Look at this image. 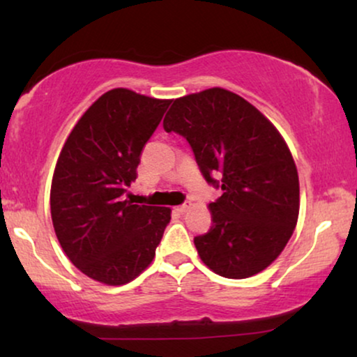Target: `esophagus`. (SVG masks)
Returning <instances> with one entry per match:
<instances>
[{
    "instance_id": "1",
    "label": "esophagus",
    "mask_w": 357,
    "mask_h": 357,
    "mask_svg": "<svg viewBox=\"0 0 357 357\" xmlns=\"http://www.w3.org/2000/svg\"><path fill=\"white\" fill-rule=\"evenodd\" d=\"M188 208H190V203H185V204H180V206H177L175 209H177L178 213H185L188 211Z\"/></svg>"
}]
</instances>
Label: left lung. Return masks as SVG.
<instances>
[{"label":"left lung","mask_w":357,"mask_h":357,"mask_svg":"<svg viewBox=\"0 0 357 357\" xmlns=\"http://www.w3.org/2000/svg\"><path fill=\"white\" fill-rule=\"evenodd\" d=\"M164 130L188 141L204 180L222 190L209 203L211 229L195 237L204 265L231 280L270 266L299 216V175L280 131L221 87L175 99Z\"/></svg>","instance_id":"obj_1"}]
</instances>
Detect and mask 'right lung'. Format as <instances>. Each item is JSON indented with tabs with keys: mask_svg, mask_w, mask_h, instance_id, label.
I'll use <instances>...</instances> for the list:
<instances>
[{
	"mask_svg": "<svg viewBox=\"0 0 357 357\" xmlns=\"http://www.w3.org/2000/svg\"><path fill=\"white\" fill-rule=\"evenodd\" d=\"M170 102L123 87L105 92L81 116L58 158L50 192L58 242L77 270L104 284L139 276L170 222V208L126 199L141 151Z\"/></svg>",
	"mask_w": 357,
	"mask_h": 357,
	"instance_id": "obj_1",
	"label": "right lung"
}]
</instances>
